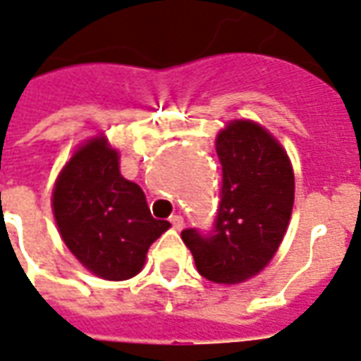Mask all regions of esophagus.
Returning <instances> with one entry per match:
<instances>
[{
    "instance_id": "esophagus-1",
    "label": "esophagus",
    "mask_w": 361,
    "mask_h": 361,
    "mask_svg": "<svg viewBox=\"0 0 361 361\" xmlns=\"http://www.w3.org/2000/svg\"><path fill=\"white\" fill-rule=\"evenodd\" d=\"M171 225L177 228V231H183V228H184V219H183V217H180V215H173V217H171Z\"/></svg>"
}]
</instances>
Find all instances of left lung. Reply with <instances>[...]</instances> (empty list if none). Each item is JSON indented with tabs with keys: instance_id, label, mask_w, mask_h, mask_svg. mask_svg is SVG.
<instances>
[{
	"instance_id": "8db88e82",
	"label": "left lung",
	"mask_w": 361,
	"mask_h": 361,
	"mask_svg": "<svg viewBox=\"0 0 361 361\" xmlns=\"http://www.w3.org/2000/svg\"><path fill=\"white\" fill-rule=\"evenodd\" d=\"M215 148L223 188L215 231H183L202 277L240 285L269 265L285 238L294 206V169L283 144L256 121L233 119L221 128Z\"/></svg>"
}]
</instances>
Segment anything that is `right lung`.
<instances>
[{"mask_svg":"<svg viewBox=\"0 0 361 361\" xmlns=\"http://www.w3.org/2000/svg\"><path fill=\"white\" fill-rule=\"evenodd\" d=\"M119 159L109 138L96 134L76 146L51 192L61 240L84 269L105 281L138 275L149 246L171 227L152 217L146 194L121 175Z\"/></svg>","mask_w":361,"mask_h":361,"instance_id":"right-lung-1","label":"right lung"}]
</instances>
